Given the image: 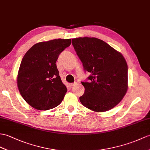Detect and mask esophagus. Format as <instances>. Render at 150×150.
<instances>
[{"instance_id": "esophagus-1", "label": "esophagus", "mask_w": 150, "mask_h": 150, "mask_svg": "<svg viewBox=\"0 0 150 150\" xmlns=\"http://www.w3.org/2000/svg\"><path fill=\"white\" fill-rule=\"evenodd\" d=\"M75 84H76V82H75V83H69V86H70V87H72V86H75Z\"/></svg>"}]
</instances>
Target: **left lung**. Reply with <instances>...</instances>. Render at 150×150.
Listing matches in <instances>:
<instances>
[{
    "label": "left lung",
    "instance_id": "left-lung-1",
    "mask_svg": "<svg viewBox=\"0 0 150 150\" xmlns=\"http://www.w3.org/2000/svg\"><path fill=\"white\" fill-rule=\"evenodd\" d=\"M72 45L85 71L90 73L89 82L79 98L82 105L95 112H105L119 103L128 89V66L120 52L96 38L72 39Z\"/></svg>",
    "mask_w": 150,
    "mask_h": 150
}]
</instances>
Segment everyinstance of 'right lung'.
Segmentation results:
<instances>
[{"label":"right lung","instance_id":"add662e5","mask_svg":"<svg viewBox=\"0 0 150 150\" xmlns=\"http://www.w3.org/2000/svg\"><path fill=\"white\" fill-rule=\"evenodd\" d=\"M70 44L71 39L43 41L34 45L23 56L17 86L23 98L34 109H53L63 100L67 88L61 81L55 62Z\"/></svg>","mask_w":150,"mask_h":150}]
</instances>
